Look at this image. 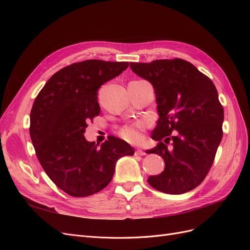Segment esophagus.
<instances>
[{
	"label": "esophagus",
	"mask_w": 250,
	"mask_h": 250,
	"mask_svg": "<svg viewBox=\"0 0 250 250\" xmlns=\"http://www.w3.org/2000/svg\"><path fill=\"white\" fill-rule=\"evenodd\" d=\"M135 155H146V152H145V151H144V150H142V149H137V150H135Z\"/></svg>",
	"instance_id": "esophagus-1"
}]
</instances>
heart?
<instances>
[{
	"label": "heart",
	"mask_w": 250,
	"mask_h": 250,
	"mask_svg": "<svg viewBox=\"0 0 250 250\" xmlns=\"http://www.w3.org/2000/svg\"><path fill=\"white\" fill-rule=\"evenodd\" d=\"M146 127L145 122H139L132 125H127L119 131L120 137L131 144H138L142 141L141 130Z\"/></svg>",
	"instance_id": "1"
}]
</instances>
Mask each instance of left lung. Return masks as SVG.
<instances>
[{
	"mask_svg": "<svg viewBox=\"0 0 250 250\" xmlns=\"http://www.w3.org/2000/svg\"><path fill=\"white\" fill-rule=\"evenodd\" d=\"M130 67L152 83L160 113L152 132L158 144L147 153L162 156L165 170L148 183L166 194L191 191L208 175L222 140L224 110L217 88L185 59L130 62Z\"/></svg>",
	"mask_w": 250,
	"mask_h": 250,
	"instance_id": "1",
	"label": "left lung"
}]
</instances>
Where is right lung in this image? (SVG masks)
Instances as JSON below:
<instances>
[{
  "mask_svg": "<svg viewBox=\"0 0 250 250\" xmlns=\"http://www.w3.org/2000/svg\"><path fill=\"white\" fill-rule=\"evenodd\" d=\"M128 65L100 59L72 63L53 75L33 103L29 131L36 156L53 183L73 197L100 192L112 179L119 158L134 153L116 137L99 147L83 135L100 115L98 89Z\"/></svg>",
  "mask_w": 250,
  "mask_h": 250,
  "instance_id": "right-lung-1",
  "label": "right lung"
}]
</instances>
